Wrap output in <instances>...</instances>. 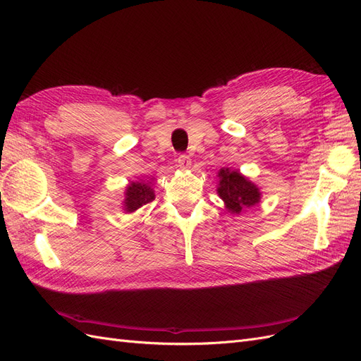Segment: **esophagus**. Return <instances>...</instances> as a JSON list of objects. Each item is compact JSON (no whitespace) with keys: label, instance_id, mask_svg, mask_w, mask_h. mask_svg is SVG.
<instances>
[{"label":"esophagus","instance_id":"obj_1","mask_svg":"<svg viewBox=\"0 0 361 361\" xmlns=\"http://www.w3.org/2000/svg\"><path fill=\"white\" fill-rule=\"evenodd\" d=\"M180 169H188L191 166V158L187 154H179L176 158Z\"/></svg>","mask_w":361,"mask_h":361}]
</instances>
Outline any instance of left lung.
<instances>
[{
  "label": "left lung",
  "mask_w": 361,
  "mask_h": 361,
  "mask_svg": "<svg viewBox=\"0 0 361 361\" xmlns=\"http://www.w3.org/2000/svg\"><path fill=\"white\" fill-rule=\"evenodd\" d=\"M218 176H220L218 194L231 212L239 214L243 209L259 203V188L255 183L247 180L239 171H231L227 169L218 173Z\"/></svg>",
  "instance_id": "obj_1"
}]
</instances>
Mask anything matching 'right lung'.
Masks as SVG:
<instances>
[{
  "label": "right lung",
  "mask_w": 361,
  "mask_h": 361,
  "mask_svg": "<svg viewBox=\"0 0 361 361\" xmlns=\"http://www.w3.org/2000/svg\"><path fill=\"white\" fill-rule=\"evenodd\" d=\"M155 200L154 190H152L147 183L143 182H133L126 188V197H125V209L128 212H133L138 207L145 206Z\"/></svg>",
  "instance_id": "right-lung-1"
}]
</instances>
